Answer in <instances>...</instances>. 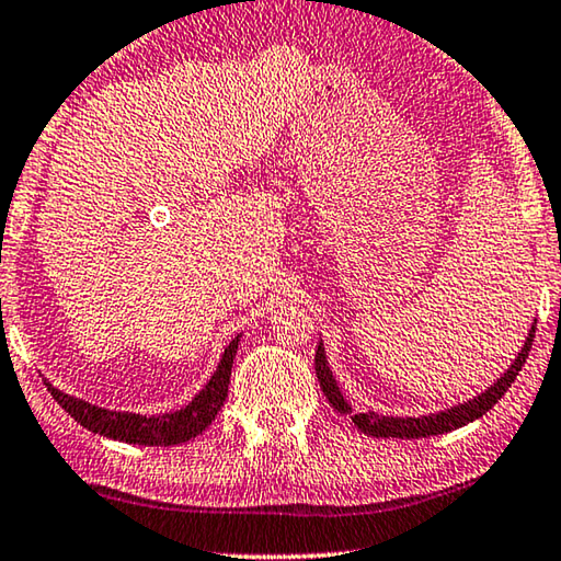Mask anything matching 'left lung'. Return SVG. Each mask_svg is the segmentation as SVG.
Wrapping results in <instances>:
<instances>
[{"mask_svg": "<svg viewBox=\"0 0 561 561\" xmlns=\"http://www.w3.org/2000/svg\"><path fill=\"white\" fill-rule=\"evenodd\" d=\"M534 332H537V330L531 328L519 357H516L514 365L504 373V378H499L494 386H491L486 392H481L479 398L468 400V403H463V405L450 408V411H443V413H436V415H423V417H388V415H375V413H355L353 415L355 428H360L363 433H367V436H375V438H425V436H440V433L456 431V428H461V425L476 421V417L489 413L491 408H494L499 400L504 398V392L512 388L516 375L522 373L526 357H529ZM314 370H317V380H320V388L324 392V398L330 400L334 411L350 413L345 398H342L337 382H334V378H332L328 360H324L322 342L317 345Z\"/></svg>", "mask_w": 561, "mask_h": 561, "instance_id": "obj_1", "label": "left lung"}]
</instances>
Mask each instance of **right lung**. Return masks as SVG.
<instances>
[{"instance_id":"add662e5","label":"right lung","mask_w":561,"mask_h":561,"mask_svg":"<svg viewBox=\"0 0 561 561\" xmlns=\"http://www.w3.org/2000/svg\"><path fill=\"white\" fill-rule=\"evenodd\" d=\"M237 347L239 337H233L229 342V347L224 350L221 363L211 375V380H208V386L201 390L183 411H175L171 415L146 417L136 413L103 411V408L90 405L85 400L65 396V392L53 388L49 382H45V386L49 390V396H53L57 403L65 408L67 415H72L82 428L115 440L140 443V446H175V443H186L191 438H196L201 431L208 428V423L214 421L216 413L221 411L224 400L229 396V378Z\"/></svg>"}]
</instances>
